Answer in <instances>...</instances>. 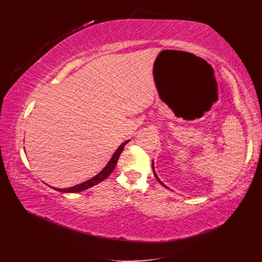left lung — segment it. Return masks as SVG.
<instances>
[{
    "instance_id": "8db88e82",
    "label": "left lung",
    "mask_w": 262,
    "mask_h": 262,
    "mask_svg": "<svg viewBox=\"0 0 262 262\" xmlns=\"http://www.w3.org/2000/svg\"><path fill=\"white\" fill-rule=\"evenodd\" d=\"M152 167H153V171H154V175H155V177H156V180H157V181H158V182H159V183H160V184H161L163 187H166V188H167V186L164 185V184H163V183H162V182L159 180V178H158V176H157V174H156V172H155V170H154V162H153V166H152Z\"/></svg>"
}]
</instances>
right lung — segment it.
Instances as JSON below:
<instances>
[{
	"mask_svg": "<svg viewBox=\"0 0 262 262\" xmlns=\"http://www.w3.org/2000/svg\"><path fill=\"white\" fill-rule=\"evenodd\" d=\"M128 141H129V140H127V141H125V142H123V143L118 147V149L116 150V153L114 154V156L112 157V159L109 160L107 166H106L98 175H95L94 177H92L91 180H89V181H87V182H85V183H81V184H79V185L73 186V187H71V188L56 189V190L59 191V192H64V193H74V192H80V191H84V190H86V189H89V188H91V187H93V186H95V185L100 184V183L103 182L104 180H106V178H107L110 174L113 173V171H114V169H115V167H116V164H117V162H118V160H119V157H120L121 153L123 152L124 146H125V144L128 143Z\"/></svg>",
	"mask_w": 262,
	"mask_h": 262,
	"instance_id": "right-lung-1",
	"label": "right lung"
}]
</instances>
